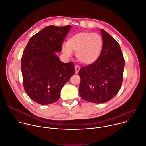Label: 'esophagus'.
I'll return each mask as SVG.
<instances>
[{
  "label": "esophagus",
  "instance_id": "34e87169",
  "mask_svg": "<svg viewBox=\"0 0 146 146\" xmlns=\"http://www.w3.org/2000/svg\"><path fill=\"white\" fill-rule=\"evenodd\" d=\"M80 69V67L78 65H76L75 66V71H76V74H77L78 73Z\"/></svg>",
  "mask_w": 146,
  "mask_h": 146
}]
</instances>
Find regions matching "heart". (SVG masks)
<instances>
[{"mask_svg":"<svg viewBox=\"0 0 146 146\" xmlns=\"http://www.w3.org/2000/svg\"><path fill=\"white\" fill-rule=\"evenodd\" d=\"M103 40L98 33L81 32L72 35L62 50L68 55L76 52L77 59L85 65H91L99 58L102 48Z\"/></svg>","mask_w":146,"mask_h":146,"instance_id":"obj_1","label":"heart"}]
</instances>
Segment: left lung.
I'll list each match as a JSON object with an SVG mask.
<instances>
[{"label":"left lung","mask_w":146,"mask_h":146,"mask_svg":"<svg viewBox=\"0 0 146 146\" xmlns=\"http://www.w3.org/2000/svg\"><path fill=\"white\" fill-rule=\"evenodd\" d=\"M103 48L94 64L82 68L79 94L82 99L95 103H105L119 91L123 80L125 60L117 41L100 29Z\"/></svg>","instance_id":"1"}]
</instances>
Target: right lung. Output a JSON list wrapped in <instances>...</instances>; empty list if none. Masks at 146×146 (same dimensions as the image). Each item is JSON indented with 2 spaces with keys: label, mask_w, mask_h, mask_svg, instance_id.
I'll use <instances>...</instances> for the list:
<instances>
[{
  "label": "right lung",
  "mask_w": 146,
  "mask_h": 146,
  "mask_svg": "<svg viewBox=\"0 0 146 146\" xmlns=\"http://www.w3.org/2000/svg\"><path fill=\"white\" fill-rule=\"evenodd\" d=\"M70 25L46 27L28 41L21 59L25 91L35 102L46 105L59 99L62 88L74 74L72 62L65 64L56 52L70 31Z\"/></svg>",
  "instance_id": "obj_1"
}]
</instances>
